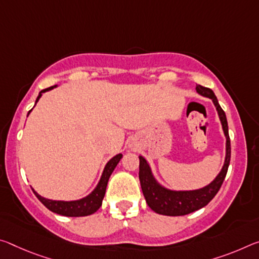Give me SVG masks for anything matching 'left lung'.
Returning <instances> with one entry per match:
<instances>
[{
    "label": "left lung",
    "mask_w": 259,
    "mask_h": 259,
    "mask_svg": "<svg viewBox=\"0 0 259 259\" xmlns=\"http://www.w3.org/2000/svg\"><path fill=\"white\" fill-rule=\"evenodd\" d=\"M196 90L202 96L212 99L217 110H218L225 136L227 139V142H226L225 165L214 181L205 188L192 191H171L157 183L153 176H152L149 163L146 162L144 158L139 157V181H141L143 195H144L146 203L151 207V210L159 213V214L170 217L186 215L206 206L213 199V197L218 194L221 184H223L226 178V174H227L229 161H231V139H229L228 135V124L226 114L223 108L220 107L218 99H217L215 94L213 93L211 89L205 88L202 85H197Z\"/></svg>",
    "instance_id": "8db88e82"
}]
</instances>
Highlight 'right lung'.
<instances>
[{
  "label": "right lung",
  "instance_id": "1",
  "mask_svg": "<svg viewBox=\"0 0 259 259\" xmlns=\"http://www.w3.org/2000/svg\"><path fill=\"white\" fill-rule=\"evenodd\" d=\"M53 88H55V86H51V88L42 90V91L39 93V96H38V98H36L35 102H38V100L41 97V94L46 91H49V90H52ZM30 112H28V114H30ZM121 158H122V154H117V155H115L113 159L109 160L108 163L105 167L104 173H102V176L100 179V182L98 183L97 188L94 189L91 195H89L88 197H85V198H83V199L73 200V202L51 200V199H46V198H44V197L39 196L33 190V189H32V190H33L34 195L38 197V199L40 200V202L42 203L49 211L57 213V214L65 215V217H85V215L93 214V213L99 210V207L101 206L102 199H104V197H105L106 188H107L109 176L112 175L113 170L115 169V167H116V165L121 160Z\"/></svg>",
  "mask_w": 259,
  "mask_h": 259
}]
</instances>
